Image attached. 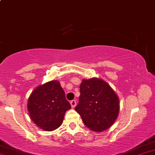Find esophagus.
<instances>
[{
  "instance_id": "esophagus-1",
  "label": "esophagus",
  "mask_w": 155,
  "mask_h": 155,
  "mask_svg": "<svg viewBox=\"0 0 155 155\" xmlns=\"http://www.w3.org/2000/svg\"><path fill=\"white\" fill-rule=\"evenodd\" d=\"M70 103H71V107H72L73 108L76 107V101L75 100H71V101L70 102Z\"/></svg>"
}]
</instances>
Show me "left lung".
<instances>
[{"label": "left lung", "mask_w": 155, "mask_h": 155, "mask_svg": "<svg viewBox=\"0 0 155 155\" xmlns=\"http://www.w3.org/2000/svg\"><path fill=\"white\" fill-rule=\"evenodd\" d=\"M75 110L84 124L94 131H103L114 124L120 105L117 94L107 82L97 78L83 79Z\"/></svg>", "instance_id": "left-lung-1"}]
</instances>
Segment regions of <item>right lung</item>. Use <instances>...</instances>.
<instances>
[{
	"mask_svg": "<svg viewBox=\"0 0 155 155\" xmlns=\"http://www.w3.org/2000/svg\"><path fill=\"white\" fill-rule=\"evenodd\" d=\"M71 107L60 82L55 80L37 87L27 102L31 120L47 131H53L61 126L65 113Z\"/></svg>",
	"mask_w": 155,
	"mask_h": 155,
	"instance_id": "1",
	"label": "right lung"
}]
</instances>
